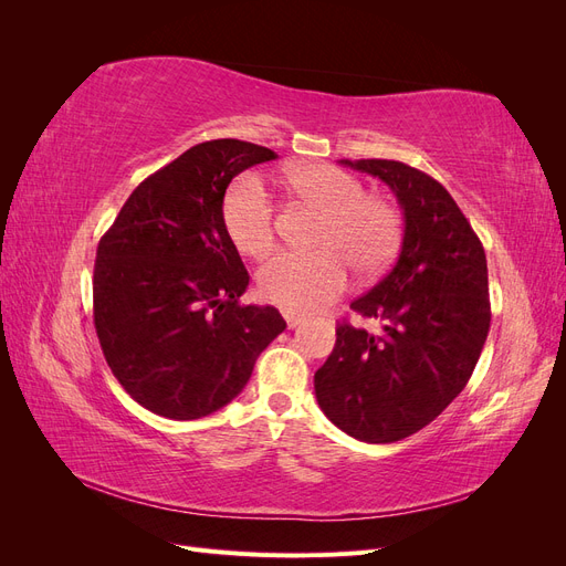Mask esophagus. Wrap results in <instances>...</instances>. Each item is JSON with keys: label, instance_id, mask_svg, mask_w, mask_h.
Segmentation results:
<instances>
[{"label": "esophagus", "instance_id": "esophagus-1", "mask_svg": "<svg viewBox=\"0 0 566 566\" xmlns=\"http://www.w3.org/2000/svg\"><path fill=\"white\" fill-rule=\"evenodd\" d=\"M283 318L287 323V328H297V325L304 321V314H297V312H287L283 310Z\"/></svg>", "mask_w": 566, "mask_h": 566}]
</instances>
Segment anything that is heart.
<instances>
[{"label": "heart", "instance_id": "1", "mask_svg": "<svg viewBox=\"0 0 566 566\" xmlns=\"http://www.w3.org/2000/svg\"><path fill=\"white\" fill-rule=\"evenodd\" d=\"M281 181L300 202L321 214L316 250L273 254L256 273L260 295L287 312H314L331 304L349 281L380 276L403 241V217L394 202L366 196V186L335 165H287ZM221 221L233 248L264 256L276 243V205L264 184L238 177L221 200Z\"/></svg>", "mask_w": 566, "mask_h": 566}]
</instances>
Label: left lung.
I'll use <instances>...</instances> for the list:
<instances>
[{"instance_id": "8db88e82", "label": "left lung", "mask_w": 566, "mask_h": 566, "mask_svg": "<svg viewBox=\"0 0 566 566\" xmlns=\"http://www.w3.org/2000/svg\"><path fill=\"white\" fill-rule=\"evenodd\" d=\"M378 177L403 210L397 264L352 310L380 335L342 321L316 375L318 406L358 441L391 443L430 424L458 394L491 325L486 254L451 193L397 160H342Z\"/></svg>"}]
</instances>
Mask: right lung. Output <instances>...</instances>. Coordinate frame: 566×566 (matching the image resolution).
<instances>
[{
  "instance_id": "1",
  "label": "right lung",
  "mask_w": 566,
  "mask_h": 566,
  "mask_svg": "<svg viewBox=\"0 0 566 566\" xmlns=\"http://www.w3.org/2000/svg\"><path fill=\"white\" fill-rule=\"evenodd\" d=\"M273 158L238 139L188 148L134 188L101 238L96 335L117 382L153 413H214L285 331L273 306L238 304L250 276L221 221L231 179Z\"/></svg>"
}]
</instances>
